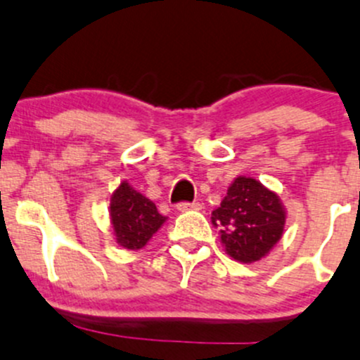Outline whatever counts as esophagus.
<instances>
[{
    "label": "esophagus",
    "instance_id": "1",
    "mask_svg": "<svg viewBox=\"0 0 360 360\" xmlns=\"http://www.w3.org/2000/svg\"><path fill=\"white\" fill-rule=\"evenodd\" d=\"M177 210H179V212L202 210V203H198V202H193V203H188V202H184V203H179V205H177Z\"/></svg>",
    "mask_w": 360,
    "mask_h": 360
}]
</instances>
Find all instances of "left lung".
I'll list each match as a JSON object with an SVG mask.
<instances>
[{
    "mask_svg": "<svg viewBox=\"0 0 360 360\" xmlns=\"http://www.w3.org/2000/svg\"><path fill=\"white\" fill-rule=\"evenodd\" d=\"M210 219L231 259L253 264L269 255L281 240L286 209L281 198L260 181L238 176Z\"/></svg>",
    "mask_w": 360,
    "mask_h": 360,
    "instance_id": "obj_1",
    "label": "left lung"
}]
</instances>
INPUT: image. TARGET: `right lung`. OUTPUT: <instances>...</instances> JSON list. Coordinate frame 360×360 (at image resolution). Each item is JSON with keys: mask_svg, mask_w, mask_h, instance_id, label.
I'll return each mask as SVG.
<instances>
[{"mask_svg": "<svg viewBox=\"0 0 360 360\" xmlns=\"http://www.w3.org/2000/svg\"><path fill=\"white\" fill-rule=\"evenodd\" d=\"M110 224L115 241L126 250H141L167 217L158 214L151 200L136 191L127 181L117 186L110 198Z\"/></svg>", "mask_w": 360, "mask_h": 360, "instance_id": "1", "label": "right lung"}]
</instances>
